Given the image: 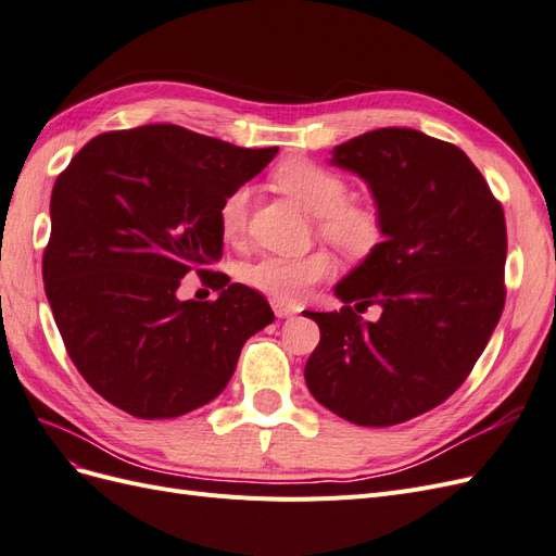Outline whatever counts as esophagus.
Here are the masks:
<instances>
[{
    "label": "esophagus",
    "mask_w": 556,
    "mask_h": 556,
    "mask_svg": "<svg viewBox=\"0 0 556 556\" xmlns=\"http://www.w3.org/2000/svg\"><path fill=\"white\" fill-rule=\"evenodd\" d=\"M271 308H274V313L278 315V317H290V315H294L296 313V308L294 306H288V304H282V301H271Z\"/></svg>",
    "instance_id": "34e87169"
}]
</instances>
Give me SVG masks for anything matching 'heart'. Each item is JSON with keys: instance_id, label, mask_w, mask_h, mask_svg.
Masks as SVG:
<instances>
[{"instance_id": "heart-1", "label": "heart", "mask_w": 556, "mask_h": 556, "mask_svg": "<svg viewBox=\"0 0 556 556\" xmlns=\"http://www.w3.org/2000/svg\"><path fill=\"white\" fill-rule=\"evenodd\" d=\"M271 182L280 192L294 199L315 215L317 229L327 241H331L352 260H364L376 252L384 239V225L380 213L350 201L348 182L327 166L306 157H290L280 162ZM250 206V188L239 185L233 188L220 206V227L225 239L233 241L245 231ZM331 274V257L323 250L308 252L301 257L266 255L243 268V280L252 290L274 296L276 301H296L304 296L311 285Z\"/></svg>"}]
</instances>
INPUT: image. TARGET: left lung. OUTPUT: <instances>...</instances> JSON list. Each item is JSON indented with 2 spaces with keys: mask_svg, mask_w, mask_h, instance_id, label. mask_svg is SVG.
<instances>
[{
  "mask_svg": "<svg viewBox=\"0 0 556 556\" xmlns=\"http://www.w3.org/2000/svg\"><path fill=\"white\" fill-rule=\"evenodd\" d=\"M331 164L368 182L384 241L333 288L341 311L306 313L319 343L304 376L348 422L392 427L441 406L482 355L506 304V217L464 150L417 129L366 131Z\"/></svg>",
  "mask_w": 556,
  "mask_h": 556,
  "instance_id": "8db88e82",
  "label": "left lung"
}]
</instances>
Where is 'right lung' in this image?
Returning <instances> with one entry per match:
<instances>
[{
	"instance_id": "1",
	"label": "right lung",
	"mask_w": 556,
	"mask_h": 556,
	"mask_svg": "<svg viewBox=\"0 0 556 556\" xmlns=\"http://www.w3.org/2000/svg\"><path fill=\"white\" fill-rule=\"evenodd\" d=\"M278 148H239L178 125L106 131L83 146L50 197L48 304L92 390L141 419L190 413L220 394L243 343L274 323L268 301L211 271L220 206ZM194 267L215 302H180Z\"/></svg>"
}]
</instances>
